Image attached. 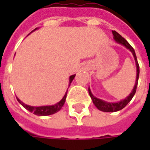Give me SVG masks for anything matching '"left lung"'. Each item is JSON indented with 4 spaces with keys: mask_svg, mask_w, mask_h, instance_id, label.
Masks as SVG:
<instances>
[{
    "mask_svg": "<svg viewBox=\"0 0 150 150\" xmlns=\"http://www.w3.org/2000/svg\"><path fill=\"white\" fill-rule=\"evenodd\" d=\"M112 34L113 38H114V40L116 41V42L119 43V44H121V45H123L124 46H125L127 49L129 50L132 52V55H133L134 59H135L136 67H137V77H136L135 85H134V87H133V89L132 90V92H131L125 100H122L119 101V102H116V103L107 102V101H104L103 100H100V99H99V98L96 97V96H94L93 94L91 93L90 88H88V92H89V95H90V96H91V100H92V102H93V104H95V106L99 110L102 111V112H117V111L121 110V109H123V108L125 107L126 105L131 101V100H132V97H133V96L135 95L136 91H137V83H138L139 73H140L139 64L138 62H137V56H136L134 49H133L132 46H130V44H129V43L121 36V35H120L116 31H112Z\"/></svg>",
    "mask_w": 150,
    "mask_h": 150,
    "instance_id": "8db88e82",
    "label": "left lung"
}]
</instances>
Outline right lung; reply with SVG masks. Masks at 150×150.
<instances>
[{"mask_svg":"<svg viewBox=\"0 0 150 150\" xmlns=\"http://www.w3.org/2000/svg\"><path fill=\"white\" fill-rule=\"evenodd\" d=\"M38 28H36L35 30L32 31L34 32V30H38ZM31 32V33H32ZM75 75H71L70 78H69V86L71 83L72 80L75 78ZM67 91H66L64 96L62 97V99L61 100L58 102L57 104H54V105H46V106H39V107H35V106H30V105H27V104H24L22 101H21L18 97H17V100L20 103V104L23 106V107L27 109L28 111H30V112H33L34 115H37V116H49V115H52V114H54V113L58 112L61 108H62V106L64 105L66 101V98H67Z\"/></svg>","mask_w":150,"mask_h":150,"instance_id":"add662e5","label":"right lung"}]
</instances>
